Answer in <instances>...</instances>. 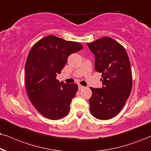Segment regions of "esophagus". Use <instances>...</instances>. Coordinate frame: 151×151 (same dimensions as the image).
Returning <instances> with one entry per match:
<instances>
[{
  "label": "esophagus",
  "mask_w": 151,
  "mask_h": 151,
  "mask_svg": "<svg viewBox=\"0 0 151 151\" xmlns=\"http://www.w3.org/2000/svg\"><path fill=\"white\" fill-rule=\"evenodd\" d=\"M84 86H81V85H79V90H81V89H83V88H84Z\"/></svg>",
  "instance_id": "obj_1"
}]
</instances>
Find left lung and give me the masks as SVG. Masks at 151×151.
<instances>
[{
  "mask_svg": "<svg viewBox=\"0 0 151 151\" xmlns=\"http://www.w3.org/2000/svg\"><path fill=\"white\" fill-rule=\"evenodd\" d=\"M95 54V70L102 73V88H91L90 111L95 118L108 120L121 111L129 98L132 77L129 57L121 44L104 37L88 43Z\"/></svg>",
  "mask_w": 151,
  "mask_h": 151,
  "instance_id": "8db88e82",
  "label": "left lung"
}]
</instances>
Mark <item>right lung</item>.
Instances as JSON below:
<instances>
[{"mask_svg":"<svg viewBox=\"0 0 151 151\" xmlns=\"http://www.w3.org/2000/svg\"><path fill=\"white\" fill-rule=\"evenodd\" d=\"M83 48L77 42L48 35L37 41L28 53L25 65L26 92L34 107L45 118L58 120L69 113L78 86L60 82L56 75L68 56Z\"/></svg>","mask_w":151,"mask_h":151,"instance_id":"add662e5","label":"right lung"}]
</instances>
